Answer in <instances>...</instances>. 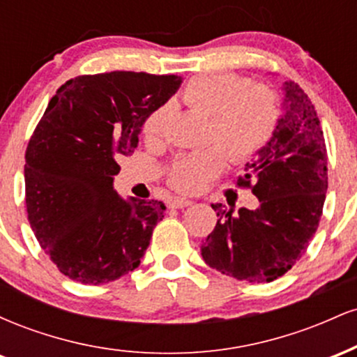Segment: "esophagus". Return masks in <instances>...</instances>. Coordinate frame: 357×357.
Listing matches in <instances>:
<instances>
[{
    "instance_id": "obj_1",
    "label": "esophagus",
    "mask_w": 357,
    "mask_h": 357,
    "mask_svg": "<svg viewBox=\"0 0 357 357\" xmlns=\"http://www.w3.org/2000/svg\"><path fill=\"white\" fill-rule=\"evenodd\" d=\"M192 202L188 198H173L169 202V208H186V206H191Z\"/></svg>"
}]
</instances>
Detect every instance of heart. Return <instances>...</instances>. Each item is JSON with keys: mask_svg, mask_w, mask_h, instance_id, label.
<instances>
[{"mask_svg": "<svg viewBox=\"0 0 357 357\" xmlns=\"http://www.w3.org/2000/svg\"><path fill=\"white\" fill-rule=\"evenodd\" d=\"M184 104L210 117V149L188 154L176 161L169 181L183 192L202 191L210 179L233 161H247L255 155L275 130L278 107L275 96L265 85H248L233 73H204L192 77L183 90ZM167 110H154L144 122V136L153 139L162 132Z\"/></svg>", "mask_w": 357, "mask_h": 357, "instance_id": "1", "label": "heart"}]
</instances>
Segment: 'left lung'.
Here are the masks:
<instances>
[{
  "mask_svg": "<svg viewBox=\"0 0 357 357\" xmlns=\"http://www.w3.org/2000/svg\"><path fill=\"white\" fill-rule=\"evenodd\" d=\"M282 116L270 141L247 162L238 184L251 186L255 210H223L202 245L203 260L252 284L282 277L305 253L327 192V153L317 114L296 82H285Z\"/></svg>",
  "mask_w": 357,
  "mask_h": 357,
  "instance_id": "8db88e82",
  "label": "left lung"
}]
</instances>
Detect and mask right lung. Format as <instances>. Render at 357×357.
Instances as JSON below:
<instances>
[{"instance_id":"1","label":"right lung","mask_w":357,"mask_h":357,"mask_svg":"<svg viewBox=\"0 0 357 357\" xmlns=\"http://www.w3.org/2000/svg\"><path fill=\"white\" fill-rule=\"evenodd\" d=\"M178 75L110 72L68 80L48 102L26 149L31 228L63 275L117 280L139 267L165 203L114 190L121 155L134 153L146 119L178 92Z\"/></svg>"}]
</instances>
